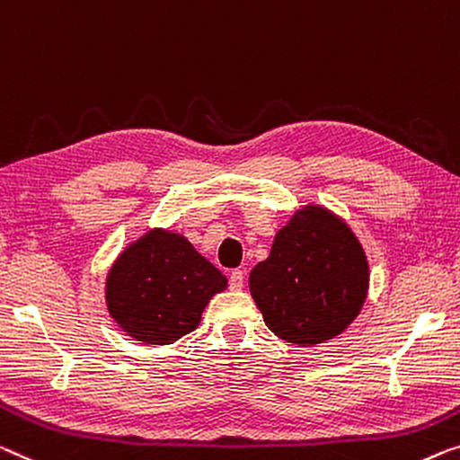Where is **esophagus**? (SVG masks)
<instances>
[{
	"label": "esophagus",
	"mask_w": 460,
	"mask_h": 460,
	"mask_svg": "<svg viewBox=\"0 0 460 460\" xmlns=\"http://www.w3.org/2000/svg\"><path fill=\"white\" fill-rule=\"evenodd\" d=\"M229 287L233 291L243 289V272L242 270H233L229 274Z\"/></svg>",
	"instance_id": "1"
}]
</instances>
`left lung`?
<instances>
[{"instance_id":"1","label":"left lung","mask_w":460,"mask_h":460,"mask_svg":"<svg viewBox=\"0 0 460 460\" xmlns=\"http://www.w3.org/2000/svg\"><path fill=\"white\" fill-rule=\"evenodd\" d=\"M369 266L358 235L339 215L307 204L274 235L270 256L250 272V293L279 339L314 347L359 316Z\"/></svg>"}]
</instances>
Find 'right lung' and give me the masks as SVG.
Wrapping results in <instances>:
<instances>
[{"label": "right lung", "mask_w": 460, "mask_h": 460, "mask_svg": "<svg viewBox=\"0 0 460 460\" xmlns=\"http://www.w3.org/2000/svg\"><path fill=\"white\" fill-rule=\"evenodd\" d=\"M225 289L227 277L186 237L150 229L109 269L105 301L109 316L128 337L171 345L196 331L212 296Z\"/></svg>", "instance_id": "obj_1"}]
</instances>
